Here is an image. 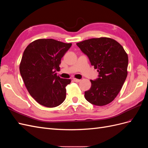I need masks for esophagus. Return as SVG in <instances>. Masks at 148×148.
<instances>
[{
	"instance_id": "34e87169",
	"label": "esophagus",
	"mask_w": 148,
	"mask_h": 148,
	"mask_svg": "<svg viewBox=\"0 0 148 148\" xmlns=\"http://www.w3.org/2000/svg\"><path fill=\"white\" fill-rule=\"evenodd\" d=\"M73 81H74L75 82H77V83H78V82H79L80 81H81V79H77V78H73Z\"/></svg>"
}]
</instances>
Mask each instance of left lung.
I'll return each mask as SVG.
<instances>
[{
    "instance_id": "left-lung-1",
    "label": "left lung",
    "mask_w": 148,
    "mask_h": 148,
    "mask_svg": "<svg viewBox=\"0 0 148 148\" xmlns=\"http://www.w3.org/2000/svg\"><path fill=\"white\" fill-rule=\"evenodd\" d=\"M77 45L99 72V78L90 80L91 87L84 92L85 99L96 106L109 104L117 97L127 78V53L117 41L109 38L89 39Z\"/></svg>"
}]
</instances>
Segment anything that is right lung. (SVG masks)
<instances>
[{
    "label": "right lung",
    "instance_id": "add662e5",
    "mask_svg": "<svg viewBox=\"0 0 148 148\" xmlns=\"http://www.w3.org/2000/svg\"><path fill=\"white\" fill-rule=\"evenodd\" d=\"M71 46L53 39H39L31 42L23 52L20 74L30 95L47 107L60 105L66 97L70 79L57 76L61 59Z\"/></svg>",
    "mask_w": 148,
    "mask_h": 148
}]
</instances>
